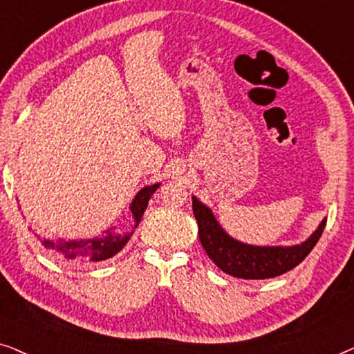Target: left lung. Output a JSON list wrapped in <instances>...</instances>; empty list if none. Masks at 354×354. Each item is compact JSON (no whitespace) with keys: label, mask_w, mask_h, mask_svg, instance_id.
I'll return each mask as SVG.
<instances>
[{"label":"left lung","mask_w":354,"mask_h":354,"mask_svg":"<svg viewBox=\"0 0 354 354\" xmlns=\"http://www.w3.org/2000/svg\"><path fill=\"white\" fill-rule=\"evenodd\" d=\"M193 214L198 222L200 241L217 268L236 279H272L301 263L321 239L327 217L308 240L292 246H256L235 240L212 214L211 207L192 196Z\"/></svg>","instance_id":"8db88e82"}]
</instances>
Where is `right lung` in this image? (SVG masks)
I'll use <instances>...</instances> for the list:
<instances>
[{"label": "right lung", "mask_w": 354, "mask_h": 354, "mask_svg": "<svg viewBox=\"0 0 354 354\" xmlns=\"http://www.w3.org/2000/svg\"><path fill=\"white\" fill-rule=\"evenodd\" d=\"M161 183H153V185H147L140 190L135 198L130 203V212L133 217V229L127 234H119V232L113 229L104 230L101 236H93V239L86 240H50L41 239V245L46 250H51L57 258L66 261H88V263H100V261H106L113 258L119 253L120 250L127 245L130 236L133 235V230L137 229L145 209H147L149 198L154 192L158 190ZM40 239V236H38Z\"/></svg>", "instance_id": "obj_1"}]
</instances>
